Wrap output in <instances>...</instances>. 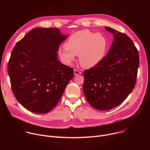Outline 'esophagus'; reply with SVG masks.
<instances>
[{
  "label": "esophagus",
  "mask_w": 150,
  "mask_h": 150,
  "mask_svg": "<svg viewBox=\"0 0 150 150\" xmlns=\"http://www.w3.org/2000/svg\"><path fill=\"white\" fill-rule=\"evenodd\" d=\"M74 75H79L81 74V72H79V71L76 70V69H74Z\"/></svg>",
  "instance_id": "1"
}]
</instances>
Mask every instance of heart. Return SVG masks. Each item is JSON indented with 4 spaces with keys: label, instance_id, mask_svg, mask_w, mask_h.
I'll return each instance as SVG.
<instances>
[{
    "label": "heart",
    "instance_id": "b5f03b06",
    "mask_svg": "<svg viewBox=\"0 0 150 150\" xmlns=\"http://www.w3.org/2000/svg\"><path fill=\"white\" fill-rule=\"evenodd\" d=\"M108 45V40L103 34L84 30L72 34L66 41L65 46L59 48L58 54L63 63L71 65L79 54L82 66L91 68L103 60Z\"/></svg>",
    "mask_w": 150,
    "mask_h": 150
}]
</instances>
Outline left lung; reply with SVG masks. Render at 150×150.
<instances>
[{"label":"left lung","instance_id":"8db88e82","mask_svg":"<svg viewBox=\"0 0 150 150\" xmlns=\"http://www.w3.org/2000/svg\"><path fill=\"white\" fill-rule=\"evenodd\" d=\"M113 34L108 54L96 67L83 72V91L89 104L99 110L120 105L132 91L139 67V53L131 39L110 27Z\"/></svg>","mask_w":150,"mask_h":150}]
</instances>
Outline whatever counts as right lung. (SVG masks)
Here are the masks:
<instances>
[{"label":"right lung","mask_w":150,"mask_h":150,"mask_svg":"<svg viewBox=\"0 0 150 150\" xmlns=\"http://www.w3.org/2000/svg\"><path fill=\"white\" fill-rule=\"evenodd\" d=\"M68 35L56 28H35L14 47L8 62L12 91L18 102L35 113L51 111L74 76L57 52Z\"/></svg>","instance_id":"right-lung-1"}]
</instances>
